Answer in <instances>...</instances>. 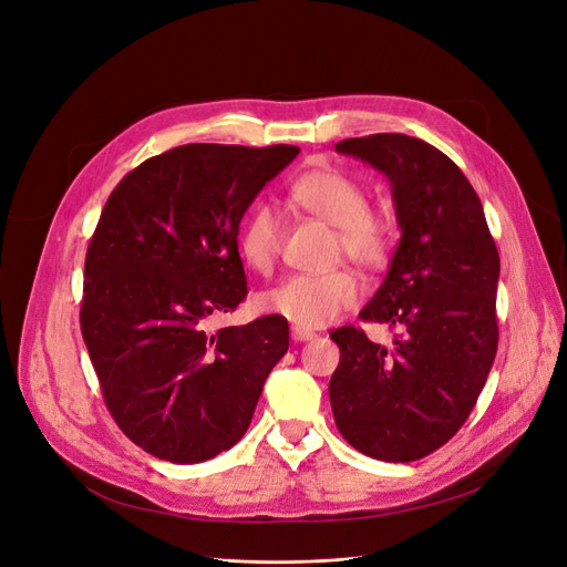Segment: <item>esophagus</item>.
I'll return each instance as SVG.
<instances>
[{
	"label": "esophagus",
	"mask_w": 567,
	"mask_h": 567,
	"mask_svg": "<svg viewBox=\"0 0 567 567\" xmlns=\"http://www.w3.org/2000/svg\"><path fill=\"white\" fill-rule=\"evenodd\" d=\"M313 337H316V332H311V330H305V328H292V339H296V342H311Z\"/></svg>",
	"instance_id": "esophagus-1"
}]
</instances>
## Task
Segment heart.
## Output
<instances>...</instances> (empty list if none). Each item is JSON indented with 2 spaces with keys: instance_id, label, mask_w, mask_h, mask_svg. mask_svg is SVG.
Segmentation results:
<instances>
[{
  "instance_id": "heart-1",
  "label": "heart",
  "mask_w": 567,
  "mask_h": 567,
  "mask_svg": "<svg viewBox=\"0 0 567 567\" xmlns=\"http://www.w3.org/2000/svg\"><path fill=\"white\" fill-rule=\"evenodd\" d=\"M288 199L302 212L337 228V248L362 267H381L393 254L395 228L389 216L368 207V190L351 174L334 167L307 169L290 181ZM237 248L244 265L269 275L281 251V218L271 207H256L244 220ZM362 296L351 269L328 275H298L267 290L260 307L296 328H323Z\"/></svg>"
}]
</instances>
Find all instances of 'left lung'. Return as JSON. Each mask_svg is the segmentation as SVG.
Listing matches in <instances>:
<instances>
[{
    "instance_id": "left-lung-1",
    "label": "left lung",
    "mask_w": 567,
    "mask_h": 567,
    "mask_svg": "<svg viewBox=\"0 0 567 567\" xmlns=\"http://www.w3.org/2000/svg\"><path fill=\"white\" fill-rule=\"evenodd\" d=\"M391 181L400 244L362 321L398 330L374 344L337 328L330 404L342 437L377 461H419L454 437L477 402L497 351L501 256L484 207L458 165L435 146L383 132L344 140Z\"/></svg>"
}]
</instances>
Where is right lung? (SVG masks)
<instances>
[{
  "mask_svg": "<svg viewBox=\"0 0 567 567\" xmlns=\"http://www.w3.org/2000/svg\"><path fill=\"white\" fill-rule=\"evenodd\" d=\"M298 153L176 146L106 199L85 256L81 332L111 416L155 458L202 463L235 446L288 351L277 313L216 332L209 319L246 298L239 223Z\"/></svg>",
  "mask_w": 567,
  "mask_h": 567,
  "instance_id": "right-lung-1",
  "label": "right lung"
}]
</instances>
